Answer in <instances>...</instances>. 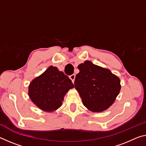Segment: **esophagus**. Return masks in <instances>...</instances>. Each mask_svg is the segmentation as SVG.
Segmentation results:
<instances>
[{
  "instance_id": "obj_1",
  "label": "esophagus",
  "mask_w": 146,
  "mask_h": 146,
  "mask_svg": "<svg viewBox=\"0 0 146 146\" xmlns=\"http://www.w3.org/2000/svg\"><path fill=\"white\" fill-rule=\"evenodd\" d=\"M69 78H70V79L71 80V81H72L73 83H74V81H75V74H73V75H71L69 76Z\"/></svg>"
}]
</instances>
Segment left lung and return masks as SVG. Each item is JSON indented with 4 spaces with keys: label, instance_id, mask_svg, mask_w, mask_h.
Here are the masks:
<instances>
[{
    "label": "left lung",
    "instance_id": "obj_1",
    "mask_svg": "<svg viewBox=\"0 0 146 146\" xmlns=\"http://www.w3.org/2000/svg\"><path fill=\"white\" fill-rule=\"evenodd\" d=\"M75 88L83 105L92 112H102L112 105L119 94V78L108 69L85 61L78 66Z\"/></svg>",
    "mask_w": 146,
    "mask_h": 146
}]
</instances>
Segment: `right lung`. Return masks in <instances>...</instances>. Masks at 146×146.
I'll use <instances>...</instances> for the list:
<instances>
[{
  "label": "right lung",
  "instance_id": "right-lung-1",
  "mask_svg": "<svg viewBox=\"0 0 146 146\" xmlns=\"http://www.w3.org/2000/svg\"><path fill=\"white\" fill-rule=\"evenodd\" d=\"M73 87L68 76L56 67L50 66L31 82L29 87V96L40 109L52 112L60 107L65 94Z\"/></svg>",
  "mask_w": 146,
  "mask_h": 146
}]
</instances>
